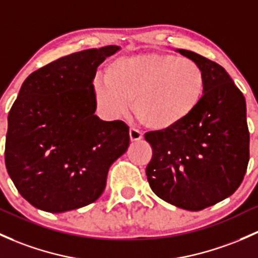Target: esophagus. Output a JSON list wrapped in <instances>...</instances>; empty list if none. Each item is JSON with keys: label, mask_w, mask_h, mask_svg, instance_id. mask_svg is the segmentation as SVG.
I'll return each instance as SVG.
<instances>
[{"label": "esophagus", "mask_w": 258, "mask_h": 258, "mask_svg": "<svg viewBox=\"0 0 258 258\" xmlns=\"http://www.w3.org/2000/svg\"><path fill=\"white\" fill-rule=\"evenodd\" d=\"M129 137H130V140H132V141H138V140H140L141 138H143V134H141L140 130H138L135 128H130L129 129Z\"/></svg>", "instance_id": "34e87169"}]
</instances>
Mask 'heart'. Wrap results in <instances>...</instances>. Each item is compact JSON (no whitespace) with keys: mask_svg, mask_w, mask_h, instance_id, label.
I'll use <instances>...</instances> for the list:
<instances>
[{"mask_svg":"<svg viewBox=\"0 0 258 258\" xmlns=\"http://www.w3.org/2000/svg\"><path fill=\"white\" fill-rule=\"evenodd\" d=\"M106 79H97V107L110 117L133 112L148 128L168 130L183 123L201 104L206 74L193 60L170 54L143 52L113 60Z\"/></svg>","mask_w":258,"mask_h":258,"instance_id":"obj_1","label":"heart"}]
</instances>
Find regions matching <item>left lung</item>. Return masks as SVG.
Returning <instances> with one entry per match:
<instances>
[{"label":"left lung","instance_id":"obj_1","mask_svg":"<svg viewBox=\"0 0 258 258\" xmlns=\"http://www.w3.org/2000/svg\"><path fill=\"white\" fill-rule=\"evenodd\" d=\"M176 51L203 69L206 92L183 123L146 133L152 148L146 176L157 197L198 212L228 198L242 182L250 160L246 101L223 66L197 52Z\"/></svg>","mask_w":258,"mask_h":258}]
</instances>
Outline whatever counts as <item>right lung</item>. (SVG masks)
I'll return each mask as SVG.
<instances>
[{"label": "right lung", "instance_id": "right-lung-1", "mask_svg": "<svg viewBox=\"0 0 258 258\" xmlns=\"http://www.w3.org/2000/svg\"><path fill=\"white\" fill-rule=\"evenodd\" d=\"M117 45L74 52L34 71L8 113L7 172L33 207L62 213L103 193L110 165L128 149L124 121L95 114L93 79Z\"/></svg>", "mask_w": 258, "mask_h": 258}]
</instances>
